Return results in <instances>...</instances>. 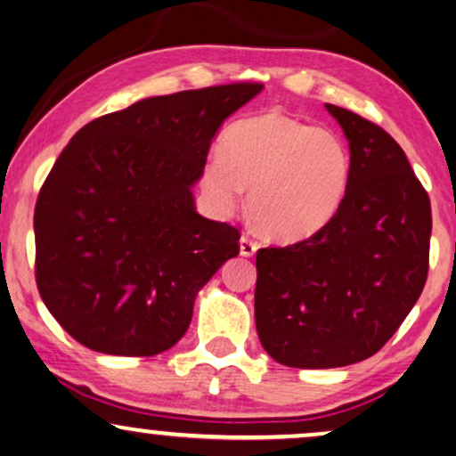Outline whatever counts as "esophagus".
<instances>
[{
    "instance_id": "esophagus-1",
    "label": "esophagus",
    "mask_w": 456,
    "mask_h": 456,
    "mask_svg": "<svg viewBox=\"0 0 456 456\" xmlns=\"http://www.w3.org/2000/svg\"><path fill=\"white\" fill-rule=\"evenodd\" d=\"M257 242L253 239H248V236H240V255L242 257H253L255 253H257Z\"/></svg>"
}]
</instances>
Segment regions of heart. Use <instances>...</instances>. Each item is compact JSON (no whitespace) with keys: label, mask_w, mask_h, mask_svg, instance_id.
Returning a JSON list of instances; mask_svg holds the SVG:
<instances>
[{"label":"heart","mask_w":456,"mask_h":456,"mask_svg":"<svg viewBox=\"0 0 456 456\" xmlns=\"http://www.w3.org/2000/svg\"><path fill=\"white\" fill-rule=\"evenodd\" d=\"M351 151L338 134L270 111L234 122L220 153L205 161L201 184L224 214L248 209L261 232L301 242L332 222L351 183Z\"/></svg>","instance_id":"obj_1"}]
</instances>
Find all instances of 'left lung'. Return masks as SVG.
<instances>
[{"mask_svg":"<svg viewBox=\"0 0 456 456\" xmlns=\"http://www.w3.org/2000/svg\"><path fill=\"white\" fill-rule=\"evenodd\" d=\"M326 110L345 130L351 183L332 222L290 247L259 248L255 326L278 363H359L392 338L428 280L432 208L401 145L365 118Z\"/></svg>","mask_w":456,"mask_h":456,"instance_id":"1","label":"left lung"}]
</instances>
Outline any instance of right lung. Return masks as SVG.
<instances>
[{
	"mask_svg": "<svg viewBox=\"0 0 456 456\" xmlns=\"http://www.w3.org/2000/svg\"><path fill=\"white\" fill-rule=\"evenodd\" d=\"M234 83L141 99L78 130L41 186L35 276L61 328L105 354L151 357L189 330L197 292L239 255V230L199 216L192 186Z\"/></svg>",
	"mask_w": 456,
	"mask_h": 456,
	"instance_id": "obj_1",
	"label": "right lung"
}]
</instances>
